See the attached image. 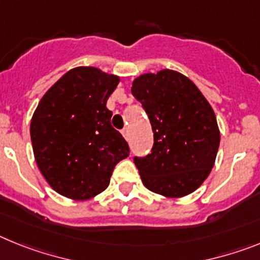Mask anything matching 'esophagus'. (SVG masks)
Masks as SVG:
<instances>
[{
	"instance_id": "34e87169",
	"label": "esophagus",
	"mask_w": 260,
	"mask_h": 260,
	"mask_svg": "<svg viewBox=\"0 0 260 260\" xmlns=\"http://www.w3.org/2000/svg\"><path fill=\"white\" fill-rule=\"evenodd\" d=\"M122 135H123V137H125L126 141H128V128L127 127L123 128V130H122Z\"/></svg>"
}]
</instances>
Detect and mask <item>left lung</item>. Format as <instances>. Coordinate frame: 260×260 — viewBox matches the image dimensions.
Instances as JSON below:
<instances>
[{
    "label": "left lung",
    "instance_id": "obj_1",
    "mask_svg": "<svg viewBox=\"0 0 260 260\" xmlns=\"http://www.w3.org/2000/svg\"><path fill=\"white\" fill-rule=\"evenodd\" d=\"M132 93L153 132L150 155L134 157L143 185L168 198L195 191L213 168L220 144L210 103L189 78L168 69L137 78Z\"/></svg>",
    "mask_w": 260,
    "mask_h": 260
}]
</instances>
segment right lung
<instances>
[{
	"instance_id": "obj_1",
	"label": "right lung",
	"mask_w": 260,
	"mask_h": 260,
	"mask_svg": "<svg viewBox=\"0 0 260 260\" xmlns=\"http://www.w3.org/2000/svg\"><path fill=\"white\" fill-rule=\"evenodd\" d=\"M119 78L96 68L71 69L47 91L31 119L38 167L53 190L86 201L104 191L130 152L110 123L107 100Z\"/></svg>"
}]
</instances>
